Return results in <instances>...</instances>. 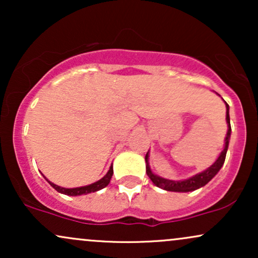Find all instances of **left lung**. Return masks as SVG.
I'll return each mask as SVG.
<instances>
[{
    "label": "left lung",
    "instance_id": "obj_1",
    "mask_svg": "<svg viewBox=\"0 0 258 258\" xmlns=\"http://www.w3.org/2000/svg\"><path fill=\"white\" fill-rule=\"evenodd\" d=\"M220 96V94H218ZM226 103V108H227V112H226V120H227V126H228V131L226 135V138H224V148L222 150L220 156L216 159V161L211 165L210 167H207L206 170L201 171V172L194 174V176L189 177L186 179H180V180H173V179H166L162 178V177L158 176L152 171L149 165V152L147 153L146 155V170H147V174L152 182L159 188L164 189V190L167 191H177V193H186V191H193L197 190V189L201 188V186L206 185L207 183L210 182L216 174L218 173V171L221 170V167L223 166L224 160H226V155H227V150H228V146H229V139H230V133H232V128H230V119H229V105Z\"/></svg>",
    "mask_w": 258,
    "mask_h": 258
}]
</instances>
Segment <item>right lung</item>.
<instances>
[{
    "mask_svg": "<svg viewBox=\"0 0 258 258\" xmlns=\"http://www.w3.org/2000/svg\"><path fill=\"white\" fill-rule=\"evenodd\" d=\"M112 173H114V170H112V165H111V166L109 167V171L106 172V174L104 177H103V178L97 180V182L92 183V184L84 185V186H78V188H63V186H59L57 184H54V183H52L51 180L47 179L44 176L43 177L46 178L47 182H48L49 184H51L53 188H54L55 190L58 191V193L65 194V195H70V197H78V195L94 193V191H98V190H100V189L105 188V186L109 184V182H110Z\"/></svg>",
    "mask_w": 258,
    "mask_h": 258,
    "instance_id": "1",
    "label": "right lung"
}]
</instances>
